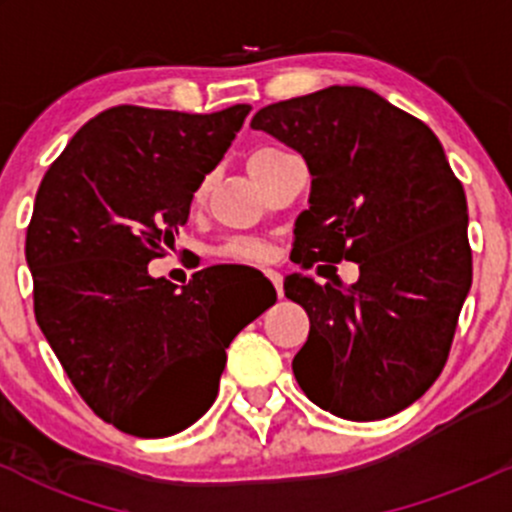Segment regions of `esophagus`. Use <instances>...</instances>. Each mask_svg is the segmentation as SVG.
<instances>
[{
	"label": "esophagus",
	"mask_w": 512,
	"mask_h": 512,
	"mask_svg": "<svg viewBox=\"0 0 512 512\" xmlns=\"http://www.w3.org/2000/svg\"><path fill=\"white\" fill-rule=\"evenodd\" d=\"M265 275L270 277V282L272 285H275V289H277V294H280L282 297V275L277 270H265Z\"/></svg>",
	"instance_id": "esophagus-1"
}]
</instances>
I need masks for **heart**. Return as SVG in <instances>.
Masks as SVG:
<instances>
[{"label":"heart","instance_id":"heart-1","mask_svg":"<svg viewBox=\"0 0 512 512\" xmlns=\"http://www.w3.org/2000/svg\"><path fill=\"white\" fill-rule=\"evenodd\" d=\"M270 153H275V151H272V148H267V151H257L250 160L270 156ZM203 195H205V190H200L198 200L203 198ZM223 255L227 257V260H235V262H260L267 257V247L262 245V242H255V240H230L223 247Z\"/></svg>","mask_w":512,"mask_h":512}]
</instances>
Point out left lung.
<instances>
[{
    "instance_id": "8db88e82",
    "label": "left lung",
    "mask_w": 512,
    "mask_h": 512,
    "mask_svg": "<svg viewBox=\"0 0 512 512\" xmlns=\"http://www.w3.org/2000/svg\"><path fill=\"white\" fill-rule=\"evenodd\" d=\"M250 126L294 148L312 173L294 262L359 265L349 287L287 275L285 294L309 314L297 384L349 421L399 414L446 366L473 280L466 193L441 141L361 86L270 103Z\"/></svg>"
}]
</instances>
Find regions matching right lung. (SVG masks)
Instances as JSON below:
<instances>
[{
    "label": "right lung",
    "instance_id": "obj_1",
    "mask_svg": "<svg viewBox=\"0 0 512 512\" xmlns=\"http://www.w3.org/2000/svg\"><path fill=\"white\" fill-rule=\"evenodd\" d=\"M250 113L113 106L76 131L36 190L27 227L34 314L96 416L138 438L213 406L232 339L267 307H230L213 267L178 287L148 275L193 193Z\"/></svg>",
    "mask_w": 512,
    "mask_h": 512
}]
</instances>
